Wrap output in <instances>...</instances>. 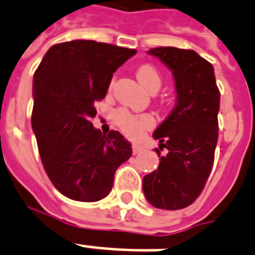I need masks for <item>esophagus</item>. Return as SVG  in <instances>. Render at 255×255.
I'll use <instances>...</instances> for the list:
<instances>
[{"label":"esophagus","instance_id":"1","mask_svg":"<svg viewBox=\"0 0 255 255\" xmlns=\"http://www.w3.org/2000/svg\"><path fill=\"white\" fill-rule=\"evenodd\" d=\"M144 148L140 145V144H133L132 145V152H133V155H137V153H140V152H143Z\"/></svg>","mask_w":255,"mask_h":255}]
</instances>
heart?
Instances as JSON below:
<instances>
[{
  "label": "heart",
  "mask_w": 255,
  "mask_h": 255,
  "mask_svg": "<svg viewBox=\"0 0 255 255\" xmlns=\"http://www.w3.org/2000/svg\"><path fill=\"white\" fill-rule=\"evenodd\" d=\"M137 79L144 88H147L148 91L151 92L157 91L161 86V75L157 69L151 65L140 66L137 70ZM114 119L120 129L131 137L140 136L155 123V120L151 115H135L124 108L116 110Z\"/></svg>",
  "instance_id": "obj_1"
}]
</instances>
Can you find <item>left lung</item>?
<instances>
[{"mask_svg":"<svg viewBox=\"0 0 255 255\" xmlns=\"http://www.w3.org/2000/svg\"><path fill=\"white\" fill-rule=\"evenodd\" d=\"M172 70L177 102L153 137L167 155L157 169L144 176L143 192L159 209L189 206L201 194L213 167L218 140L220 90L212 63L193 50L156 47L148 51Z\"/></svg>","mask_w":255,"mask_h":255,"instance_id":"1","label":"left lung"}]
</instances>
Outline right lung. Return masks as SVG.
I'll list each match as a JSON object with an SVG mask.
<instances>
[{
  "instance_id": "right-lung-1",
  "label": "right lung",
  "mask_w": 255,
  "mask_h": 255,
  "mask_svg": "<svg viewBox=\"0 0 255 255\" xmlns=\"http://www.w3.org/2000/svg\"><path fill=\"white\" fill-rule=\"evenodd\" d=\"M135 54L102 42H63L50 47L34 73L31 127L46 173L66 197L83 202L104 198L116 169L131 157V143L123 135H104L91 119L112 74Z\"/></svg>"
}]
</instances>
